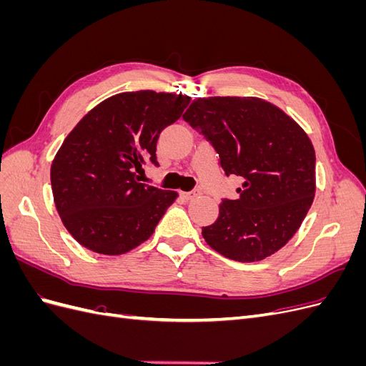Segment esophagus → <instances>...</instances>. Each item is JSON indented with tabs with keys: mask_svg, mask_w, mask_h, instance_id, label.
<instances>
[{
	"mask_svg": "<svg viewBox=\"0 0 366 366\" xmlns=\"http://www.w3.org/2000/svg\"><path fill=\"white\" fill-rule=\"evenodd\" d=\"M200 194H202L200 189H194V191H191V192H183L182 197L184 198V200H194V198H195L197 195H200Z\"/></svg>",
	"mask_w": 366,
	"mask_h": 366,
	"instance_id": "1",
	"label": "esophagus"
}]
</instances>
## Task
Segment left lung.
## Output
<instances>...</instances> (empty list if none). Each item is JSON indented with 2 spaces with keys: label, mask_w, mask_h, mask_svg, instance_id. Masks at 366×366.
<instances>
[{
  "label": "left lung",
  "mask_w": 366,
  "mask_h": 366,
  "mask_svg": "<svg viewBox=\"0 0 366 366\" xmlns=\"http://www.w3.org/2000/svg\"><path fill=\"white\" fill-rule=\"evenodd\" d=\"M183 120L212 145L224 174L242 180L237 200L224 198L215 223L202 229L204 241L239 262L284 247L316 191V156L305 131L258 97H198Z\"/></svg>",
  "instance_id": "obj_1"
}]
</instances>
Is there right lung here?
<instances>
[{
	"instance_id": "obj_1",
	"label": "right lung",
	"mask_w": 366,
	"mask_h": 366,
	"mask_svg": "<svg viewBox=\"0 0 366 366\" xmlns=\"http://www.w3.org/2000/svg\"><path fill=\"white\" fill-rule=\"evenodd\" d=\"M191 97L152 90L120 93L85 114L64 140L50 169L54 204L85 249L122 254L152 234L177 198L140 182L159 166L160 132L179 120Z\"/></svg>"
}]
</instances>
